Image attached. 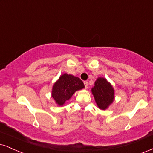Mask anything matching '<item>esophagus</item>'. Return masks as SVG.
Masks as SVG:
<instances>
[{"label":"esophagus","mask_w":153,"mask_h":153,"mask_svg":"<svg viewBox=\"0 0 153 153\" xmlns=\"http://www.w3.org/2000/svg\"><path fill=\"white\" fill-rule=\"evenodd\" d=\"M84 86H85V88H88V82H84Z\"/></svg>","instance_id":"obj_1"}]
</instances>
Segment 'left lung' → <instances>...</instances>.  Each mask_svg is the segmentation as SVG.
Segmentation results:
<instances>
[{"label":"left lung","instance_id":"obj_1","mask_svg":"<svg viewBox=\"0 0 153 153\" xmlns=\"http://www.w3.org/2000/svg\"><path fill=\"white\" fill-rule=\"evenodd\" d=\"M96 103L101 110H105L112 104L115 99V91L113 86L106 79L99 77L91 88Z\"/></svg>","mask_w":153,"mask_h":153}]
</instances>
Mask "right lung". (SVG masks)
<instances>
[{
    "instance_id": "right-lung-1",
    "label": "right lung",
    "mask_w": 153,
    "mask_h": 153,
    "mask_svg": "<svg viewBox=\"0 0 153 153\" xmlns=\"http://www.w3.org/2000/svg\"><path fill=\"white\" fill-rule=\"evenodd\" d=\"M84 88V83L79 77L65 73L59 76L52 86V98L59 106H62L75 92Z\"/></svg>"
}]
</instances>
